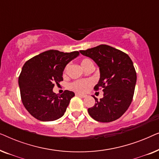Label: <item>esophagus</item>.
Here are the masks:
<instances>
[{"label":"esophagus","mask_w":159,"mask_h":159,"mask_svg":"<svg viewBox=\"0 0 159 159\" xmlns=\"http://www.w3.org/2000/svg\"><path fill=\"white\" fill-rule=\"evenodd\" d=\"M76 95H77V96H80V97H81V98H85L86 97V95L81 94V93H76Z\"/></svg>","instance_id":"esophagus-1"}]
</instances>
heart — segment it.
<instances>
[{"instance_id":"b5f03b06","label":"heart","mask_w":159,"mask_h":159,"mask_svg":"<svg viewBox=\"0 0 159 159\" xmlns=\"http://www.w3.org/2000/svg\"><path fill=\"white\" fill-rule=\"evenodd\" d=\"M90 63H93L90 59H88V58H84L81 61V66H82V68H84L87 65ZM66 68L64 69V73L66 72ZM91 84H92V82L90 80H78V81H75L73 83H71V88L75 90L77 92H80V93H83L85 92V91L88 90V89L89 88Z\"/></svg>"}]
</instances>
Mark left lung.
<instances>
[{"instance_id":"8db88e82","label":"left lung","mask_w":159,"mask_h":159,"mask_svg":"<svg viewBox=\"0 0 159 159\" xmlns=\"http://www.w3.org/2000/svg\"><path fill=\"white\" fill-rule=\"evenodd\" d=\"M83 56L92 58L99 67L100 79L95 90L103 88V98L88 108L90 116L100 122H111L122 116L133 98L137 75L129 56L107 45H100L86 51Z\"/></svg>"}]
</instances>
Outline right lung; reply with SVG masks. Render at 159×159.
<instances>
[{
	"label": "right lung",
	"instance_id": "1",
	"mask_svg": "<svg viewBox=\"0 0 159 159\" xmlns=\"http://www.w3.org/2000/svg\"><path fill=\"white\" fill-rule=\"evenodd\" d=\"M80 55L78 51L64 53L50 50L28 60L19 77V86L24 106L34 118L51 121L61 118L66 112L72 91L61 95L53 93L54 84L63 80V71L71 60Z\"/></svg>",
	"mask_w": 159,
	"mask_h": 159
}]
</instances>
